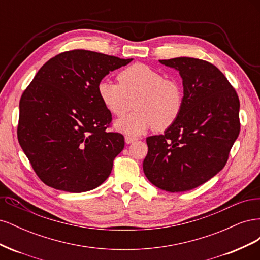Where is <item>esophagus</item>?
Wrapping results in <instances>:
<instances>
[{
  "label": "esophagus",
  "instance_id": "obj_1",
  "mask_svg": "<svg viewBox=\"0 0 260 260\" xmlns=\"http://www.w3.org/2000/svg\"><path fill=\"white\" fill-rule=\"evenodd\" d=\"M124 141H125V143L127 144H131V143H133L135 142V141H137V139L136 138H132V137H125L124 138Z\"/></svg>",
  "mask_w": 260,
  "mask_h": 260
}]
</instances>
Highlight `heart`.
<instances>
[{"mask_svg":"<svg viewBox=\"0 0 260 260\" xmlns=\"http://www.w3.org/2000/svg\"><path fill=\"white\" fill-rule=\"evenodd\" d=\"M118 81L103 79L98 85L102 104L116 117L127 114L135 101L137 111L117 120L114 127L123 135L137 137L155 128L174 124L183 108V90L174 79L145 64H135L118 75Z\"/></svg>","mask_w":260,"mask_h":260,"instance_id":"b5f03b06","label":"heart"}]
</instances>
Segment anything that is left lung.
<instances>
[{"instance_id": "left-lung-1", "label": "left lung", "mask_w": 260, "mask_h": 260, "mask_svg": "<svg viewBox=\"0 0 260 260\" xmlns=\"http://www.w3.org/2000/svg\"><path fill=\"white\" fill-rule=\"evenodd\" d=\"M182 78L183 108L164 135L146 139L143 171L167 192H184L221 170L240 133V101L224 75L212 64L191 57L159 60Z\"/></svg>"}]
</instances>
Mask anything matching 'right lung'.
I'll return each instance as SVG.
<instances>
[{
    "mask_svg": "<svg viewBox=\"0 0 260 260\" xmlns=\"http://www.w3.org/2000/svg\"><path fill=\"white\" fill-rule=\"evenodd\" d=\"M132 59L85 50L64 52L46 61L22 93L18 141L46 185L81 193L111 175L124 139L106 131L112 114L100 101L98 85Z\"/></svg>",
    "mask_w": 260,
    "mask_h": 260,
    "instance_id": "obj_1",
    "label": "right lung"
}]
</instances>
